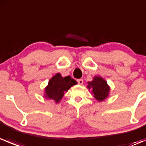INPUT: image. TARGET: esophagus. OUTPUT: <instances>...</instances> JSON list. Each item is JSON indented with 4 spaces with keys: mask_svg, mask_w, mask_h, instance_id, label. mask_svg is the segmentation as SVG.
I'll list each match as a JSON object with an SVG mask.
<instances>
[{
    "mask_svg": "<svg viewBox=\"0 0 146 146\" xmlns=\"http://www.w3.org/2000/svg\"><path fill=\"white\" fill-rule=\"evenodd\" d=\"M77 82L79 85H82V84H83V80H82V79H78V80H77Z\"/></svg>",
    "mask_w": 146,
    "mask_h": 146,
    "instance_id": "34e87169",
    "label": "esophagus"
}]
</instances>
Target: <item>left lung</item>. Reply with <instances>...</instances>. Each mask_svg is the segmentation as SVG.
<instances>
[{"mask_svg":"<svg viewBox=\"0 0 146 146\" xmlns=\"http://www.w3.org/2000/svg\"><path fill=\"white\" fill-rule=\"evenodd\" d=\"M88 88L92 90L94 97L98 101H103L108 97L110 87L102 78L96 76L92 81L88 82Z\"/></svg>","mask_w":146,"mask_h":146,"instance_id":"obj_1","label":"left lung"}]
</instances>
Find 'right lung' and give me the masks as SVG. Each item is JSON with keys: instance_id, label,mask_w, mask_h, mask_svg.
Wrapping results in <instances>:
<instances>
[{"instance_id": "add662e5", "label": "right lung", "mask_w": 146, "mask_h": 146, "mask_svg": "<svg viewBox=\"0 0 146 146\" xmlns=\"http://www.w3.org/2000/svg\"><path fill=\"white\" fill-rule=\"evenodd\" d=\"M77 84V82L72 79L70 76L63 78L60 73H56L50 79L48 84L45 88V98L52 100L58 103L61 101L64 95L73 85Z\"/></svg>"}]
</instances>
